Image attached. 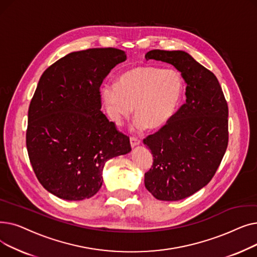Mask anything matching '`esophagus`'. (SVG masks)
<instances>
[{
  "label": "esophagus",
  "instance_id": "1",
  "mask_svg": "<svg viewBox=\"0 0 257 257\" xmlns=\"http://www.w3.org/2000/svg\"><path fill=\"white\" fill-rule=\"evenodd\" d=\"M130 144H131L132 147H136V146L141 144V140L139 138H136V137H131L130 138Z\"/></svg>",
  "mask_w": 257,
  "mask_h": 257
}]
</instances>
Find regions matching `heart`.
Segmentation results:
<instances>
[{
    "label": "heart",
    "mask_w": 257,
    "mask_h": 257,
    "mask_svg": "<svg viewBox=\"0 0 257 257\" xmlns=\"http://www.w3.org/2000/svg\"><path fill=\"white\" fill-rule=\"evenodd\" d=\"M184 89L180 73L174 69L138 65L121 73L116 85L106 84L102 94L108 112L116 123L130 115L134 107L136 126L157 129L176 112Z\"/></svg>",
    "instance_id": "b5f03b06"
}]
</instances>
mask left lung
Wrapping results in <instances>:
<instances>
[{
    "label": "left lung",
    "instance_id": "1",
    "mask_svg": "<svg viewBox=\"0 0 257 257\" xmlns=\"http://www.w3.org/2000/svg\"><path fill=\"white\" fill-rule=\"evenodd\" d=\"M147 60L172 64L186 82V101L158 131L144 139L153 154L145 186L156 199L178 201L214 176L228 146V105L217 77L183 51L152 50Z\"/></svg>",
    "mask_w": 257,
    "mask_h": 257
}]
</instances>
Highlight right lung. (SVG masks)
Returning a JSON list of instances; mask_svg holds the SVG:
<instances>
[{
  "instance_id": "add662e5",
  "label": "right lung",
  "mask_w": 257,
  "mask_h": 257,
  "mask_svg": "<svg viewBox=\"0 0 257 257\" xmlns=\"http://www.w3.org/2000/svg\"><path fill=\"white\" fill-rule=\"evenodd\" d=\"M126 60L113 48L67 54L39 79L28 110L27 150L48 192L78 201L96 195L107 160L131 151L129 137L101 109L100 86Z\"/></svg>"
}]
</instances>
